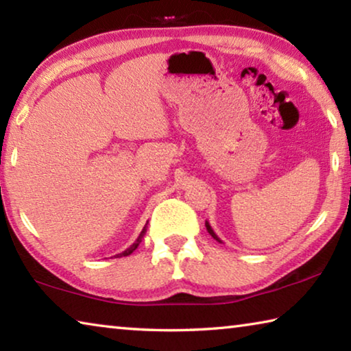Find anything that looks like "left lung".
Segmentation results:
<instances>
[{"label": "left lung", "mask_w": 351, "mask_h": 351, "mask_svg": "<svg viewBox=\"0 0 351 351\" xmlns=\"http://www.w3.org/2000/svg\"><path fill=\"white\" fill-rule=\"evenodd\" d=\"M206 229H207V232H209V234L213 237V239L221 243V240H219V237H218L215 232H213V229H212V226L209 224V221H206Z\"/></svg>", "instance_id": "8db88e82"}]
</instances>
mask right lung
<instances>
[{
	"label": "right lung",
	"mask_w": 351,
	"mask_h": 351,
	"mask_svg": "<svg viewBox=\"0 0 351 351\" xmlns=\"http://www.w3.org/2000/svg\"><path fill=\"white\" fill-rule=\"evenodd\" d=\"M147 224H148V221L145 223V226H144V229H142V230H141V234H139V237H138V239H136V241L133 243V245H132V246H130V247H127V249H125V251H123V252H121V254H116V255H114V257H127V255H130V254H132L133 251H136V249H138V246L141 245V241H142V239H144V235H145V232H147Z\"/></svg>",
	"instance_id": "right-lung-1"
}]
</instances>
